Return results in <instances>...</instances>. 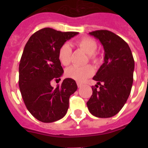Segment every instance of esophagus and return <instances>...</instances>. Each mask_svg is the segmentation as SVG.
I'll return each mask as SVG.
<instances>
[{
    "label": "esophagus",
    "mask_w": 148,
    "mask_h": 148,
    "mask_svg": "<svg viewBox=\"0 0 148 148\" xmlns=\"http://www.w3.org/2000/svg\"><path fill=\"white\" fill-rule=\"evenodd\" d=\"M77 85H78V87H82L83 84L82 83H80V82H77Z\"/></svg>",
    "instance_id": "esophagus-1"
}]
</instances>
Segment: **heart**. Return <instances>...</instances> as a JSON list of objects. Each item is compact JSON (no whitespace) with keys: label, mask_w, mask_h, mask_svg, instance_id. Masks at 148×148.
<instances>
[{"label":"heart","mask_w":148,"mask_h":148,"mask_svg":"<svg viewBox=\"0 0 148 148\" xmlns=\"http://www.w3.org/2000/svg\"><path fill=\"white\" fill-rule=\"evenodd\" d=\"M75 45L83 50L86 54L89 56V58L91 61H96V56L95 53L98 49L97 43L93 39L88 37H84L78 39L75 42ZM72 49L69 44H64L58 50V60L61 64L66 66L71 61ZM93 68L91 66H72L67 68L65 72V75L68 78H72L78 82H82L86 78H89L93 74Z\"/></svg>","instance_id":"obj_1"}]
</instances>
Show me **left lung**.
Wrapping results in <instances>:
<instances>
[{"instance_id": "8db88e82", "label": "left lung", "mask_w": 148, "mask_h": 148, "mask_svg": "<svg viewBox=\"0 0 148 148\" xmlns=\"http://www.w3.org/2000/svg\"><path fill=\"white\" fill-rule=\"evenodd\" d=\"M100 40L104 49V62L93 80L92 95L87 102L90 113L110 118L119 112L127 100L133 82L134 59L128 44L108 30L90 32Z\"/></svg>"}]
</instances>
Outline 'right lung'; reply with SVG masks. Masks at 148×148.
<instances>
[{"instance_id":"1","label":"right lung","mask_w":148,"mask_h":148,"mask_svg":"<svg viewBox=\"0 0 148 148\" xmlns=\"http://www.w3.org/2000/svg\"><path fill=\"white\" fill-rule=\"evenodd\" d=\"M78 33L44 28L26 44L19 64L18 84L27 110L38 121L53 122L67 112L70 95L78 88L75 80L65 78L56 88L50 83L61 80L64 73L58 57L60 47Z\"/></svg>"}]
</instances>
